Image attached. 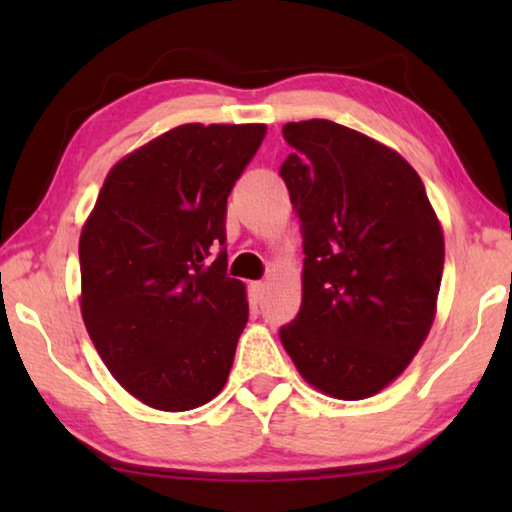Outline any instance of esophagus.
<instances>
[{
  "instance_id": "34e87169",
  "label": "esophagus",
  "mask_w": 512,
  "mask_h": 512,
  "mask_svg": "<svg viewBox=\"0 0 512 512\" xmlns=\"http://www.w3.org/2000/svg\"><path fill=\"white\" fill-rule=\"evenodd\" d=\"M249 293H251V298H254V303H261V300L265 298V293H268V284H265V282H251Z\"/></svg>"
}]
</instances>
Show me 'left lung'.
I'll return each instance as SVG.
<instances>
[{
    "instance_id": "1",
    "label": "left lung",
    "mask_w": 512,
    "mask_h": 512,
    "mask_svg": "<svg viewBox=\"0 0 512 512\" xmlns=\"http://www.w3.org/2000/svg\"><path fill=\"white\" fill-rule=\"evenodd\" d=\"M282 163L303 223V303L279 340L321 394H380L436 319L443 228L401 153L324 118L286 123Z\"/></svg>"
}]
</instances>
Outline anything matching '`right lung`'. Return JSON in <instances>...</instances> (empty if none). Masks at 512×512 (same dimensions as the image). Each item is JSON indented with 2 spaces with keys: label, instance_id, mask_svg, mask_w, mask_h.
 <instances>
[{
  "label": "right lung",
  "instance_id": "1",
  "mask_svg": "<svg viewBox=\"0 0 512 512\" xmlns=\"http://www.w3.org/2000/svg\"><path fill=\"white\" fill-rule=\"evenodd\" d=\"M263 123H186L111 167L79 240L81 317L104 366L144 405L219 396L247 326V289L226 275V202Z\"/></svg>",
  "mask_w": 512,
  "mask_h": 512
}]
</instances>
